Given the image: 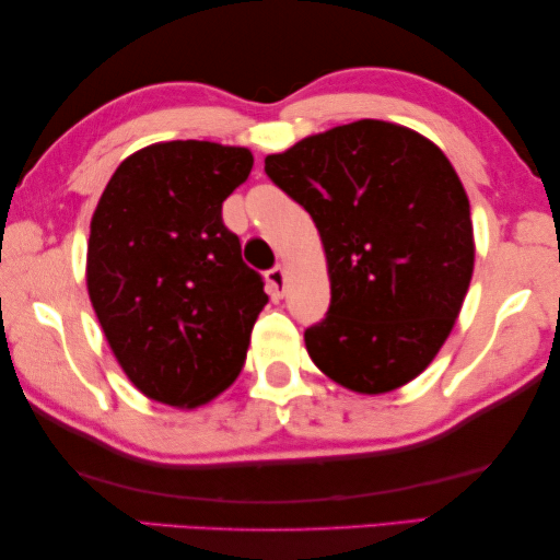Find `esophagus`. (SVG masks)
Returning <instances> with one entry per match:
<instances>
[{"mask_svg": "<svg viewBox=\"0 0 560 560\" xmlns=\"http://www.w3.org/2000/svg\"><path fill=\"white\" fill-rule=\"evenodd\" d=\"M265 280H268L270 298L280 300L282 292H285V268H282V265H275L272 270L265 272Z\"/></svg>", "mask_w": 560, "mask_h": 560, "instance_id": "esophagus-1", "label": "esophagus"}]
</instances>
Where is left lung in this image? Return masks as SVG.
I'll return each instance as SVG.
<instances>
[{
    "mask_svg": "<svg viewBox=\"0 0 560 560\" xmlns=\"http://www.w3.org/2000/svg\"><path fill=\"white\" fill-rule=\"evenodd\" d=\"M265 173L325 245L332 300L305 329L313 362L360 394L415 380L474 272L469 198L446 155L411 128L362 118L268 155Z\"/></svg>",
    "mask_w": 560,
    "mask_h": 560,
    "instance_id": "left-lung-1",
    "label": "left lung"
}]
</instances>
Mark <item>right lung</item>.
I'll list each match as a JSON object with an SVG mask.
<instances>
[{
  "mask_svg": "<svg viewBox=\"0 0 560 560\" xmlns=\"http://www.w3.org/2000/svg\"><path fill=\"white\" fill-rule=\"evenodd\" d=\"M250 168L237 145L155 143L116 168L91 218V305L126 377L163 405L198 407L231 387L268 305L223 223Z\"/></svg>",
  "mask_w": 560,
  "mask_h": 560,
  "instance_id": "1",
  "label": "right lung"
}]
</instances>
